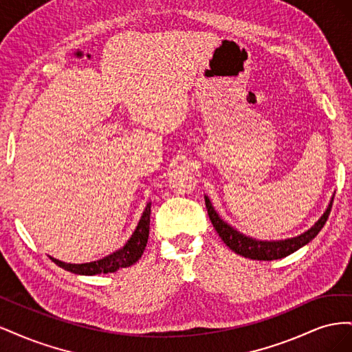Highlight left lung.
<instances>
[{"label":"left lung","mask_w":352,"mask_h":352,"mask_svg":"<svg viewBox=\"0 0 352 352\" xmlns=\"http://www.w3.org/2000/svg\"><path fill=\"white\" fill-rule=\"evenodd\" d=\"M332 204L333 198L330 199V204L324 214L320 217V220H318L311 229H308L300 236L285 241H257L242 235L238 230L230 228L226 221H223L214 211V208H212L208 197H206V207L208 211L210 220L212 223V226L217 230L219 236L223 239V242H225L233 252L242 255V257L258 261H272L283 258L286 255L295 252L296 250H300L304 245L313 241L317 236V233L323 229L324 223L327 221L330 210H332Z\"/></svg>","instance_id":"obj_1"}]
</instances>
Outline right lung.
<instances>
[{"label":"right lung","mask_w":352,"mask_h":352,"mask_svg":"<svg viewBox=\"0 0 352 352\" xmlns=\"http://www.w3.org/2000/svg\"><path fill=\"white\" fill-rule=\"evenodd\" d=\"M150 214H151V202H148L144 214L138 223V228L133 232L132 238L126 242L123 248L113 252L109 257H105L98 261L85 263V264H70L63 263L50 257L61 269L72 272L74 274H85V276H94L100 273H113L119 269L129 267L141 258L144 250L148 242V235H150Z\"/></svg>","instance_id":"add662e5"}]
</instances>
